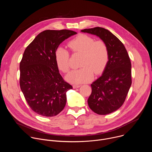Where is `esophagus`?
I'll list each match as a JSON object with an SVG mask.
<instances>
[{"mask_svg": "<svg viewBox=\"0 0 152 152\" xmlns=\"http://www.w3.org/2000/svg\"><path fill=\"white\" fill-rule=\"evenodd\" d=\"M80 86V85H73V88H79Z\"/></svg>", "mask_w": 152, "mask_h": 152, "instance_id": "34e87169", "label": "esophagus"}]
</instances>
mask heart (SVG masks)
<instances>
[{
  "label": "heart",
  "mask_w": 152,
  "mask_h": 152,
  "mask_svg": "<svg viewBox=\"0 0 152 152\" xmlns=\"http://www.w3.org/2000/svg\"><path fill=\"white\" fill-rule=\"evenodd\" d=\"M69 47L75 53L82 54L81 69L73 70L66 76V79L72 83L88 82L93 79L94 72L102 74L109 61V50L103 41H96L95 38L86 34H80L71 40ZM56 66L63 73L70 70V54L65 49L59 47L55 53Z\"/></svg>",
  "instance_id": "1"
}]
</instances>
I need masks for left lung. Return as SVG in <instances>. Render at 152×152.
Instances as JSON below:
<instances>
[{"label":"left lung","instance_id":"1","mask_svg":"<svg viewBox=\"0 0 152 152\" xmlns=\"http://www.w3.org/2000/svg\"><path fill=\"white\" fill-rule=\"evenodd\" d=\"M81 32L96 35L109 50V61L102 76L91 84L90 109L99 115L112 113L122 106L132 84L131 62L121 41L108 30L96 27Z\"/></svg>","mask_w":152,"mask_h":152}]
</instances>
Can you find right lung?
<instances>
[{
  "label": "right lung",
  "mask_w": 152,
  "mask_h": 152,
  "mask_svg": "<svg viewBox=\"0 0 152 152\" xmlns=\"http://www.w3.org/2000/svg\"><path fill=\"white\" fill-rule=\"evenodd\" d=\"M70 30H46L25 49L20 63V86L30 107L37 114L53 117L66 104L73 87L65 82L56 66L55 53L65 39L76 34Z\"/></svg>",
  "instance_id": "right-lung-1"
}]
</instances>
